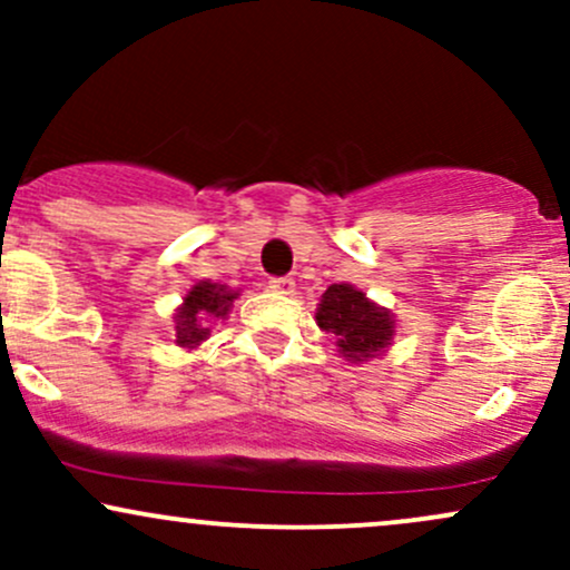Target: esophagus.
<instances>
[{
    "label": "esophagus",
    "instance_id": "34e87169",
    "mask_svg": "<svg viewBox=\"0 0 570 570\" xmlns=\"http://www.w3.org/2000/svg\"><path fill=\"white\" fill-rule=\"evenodd\" d=\"M267 289L276 294H294V281L292 278H271Z\"/></svg>",
    "mask_w": 570,
    "mask_h": 570
}]
</instances>
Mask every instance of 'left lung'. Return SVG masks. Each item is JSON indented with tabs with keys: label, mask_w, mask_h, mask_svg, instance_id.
<instances>
[{
	"label": "left lung",
	"mask_w": 570,
	"mask_h": 570,
	"mask_svg": "<svg viewBox=\"0 0 570 570\" xmlns=\"http://www.w3.org/2000/svg\"><path fill=\"white\" fill-rule=\"evenodd\" d=\"M316 324L335 337L340 353L353 364L381 356L394 340V313L375 305L353 284H332L316 307Z\"/></svg>",
	"instance_id": "obj_1"
}]
</instances>
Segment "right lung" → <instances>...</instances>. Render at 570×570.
Listing matches in <instances>:
<instances>
[{"mask_svg":"<svg viewBox=\"0 0 570 570\" xmlns=\"http://www.w3.org/2000/svg\"><path fill=\"white\" fill-rule=\"evenodd\" d=\"M238 292L227 289L225 284H212V281H198L185 294V303L176 307V345L181 348H198L203 340L212 332V318H227L233 299Z\"/></svg>","mask_w":570,"mask_h":570,"instance_id":"1","label":"right lung"}]
</instances>
